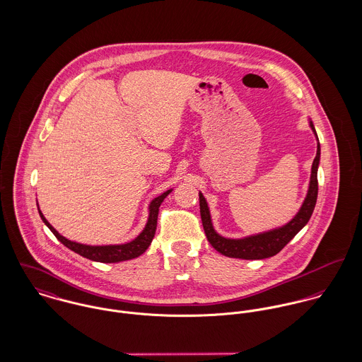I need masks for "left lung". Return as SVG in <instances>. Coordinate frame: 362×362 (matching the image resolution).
Instances as JSON below:
<instances>
[{"label": "left lung", "instance_id": "1", "mask_svg": "<svg viewBox=\"0 0 362 362\" xmlns=\"http://www.w3.org/2000/svg\"><path fill=\"white\" fill-rule=\"evenodd\" d=\"M310 127L317 141L316 156L313 158L312 168H310V188L298 213L284 226L264 231V233L248 235L244 238H226L214 230L206 199L202 195V192H199V206H201V218H202L204 230L206 234L207 241L217 252L228 258L264 259L274 257L310 221V216L316 205V198H317V167L320 160V145H319L315 127L310 119Z\"/></svg>", "mask_w": 362, "mask_h": 362}]
</instances>
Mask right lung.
Listing matches in <instances>:
<instances>
[{"label":"right lung","mask_w":362,"mask_h":362,"mask_svg":"<svg viewBox=\"0 0 362 362\" xmlns=\"http://www.w3.org/2000/svg\"><path fill=\"white\" fill-rule=\"evenodd\" d=\"M173 189H168V191L163 192L161 195H158L157 198H155L151 202V205H149V217H148V223H146L145 228L142 230V233L135 240H132V241H129L127 244H118V245H86V244H79V243L71 241V240L62 237L52 227V224L46 220V217L43 216V213L40 211V209H39V214H40L42 220L45 221V224L52 230V234L57 237V240L59 243H62L71 251L79 254L83 258L90 259V260H95V262L117 263V262H122V260L138 258L139 255H142L149 248V245L152 244V240L155 237L158 207H160L161 202L165 199V197Z\"/></svg>","instance_id":"add662e5"}]
</instances>
